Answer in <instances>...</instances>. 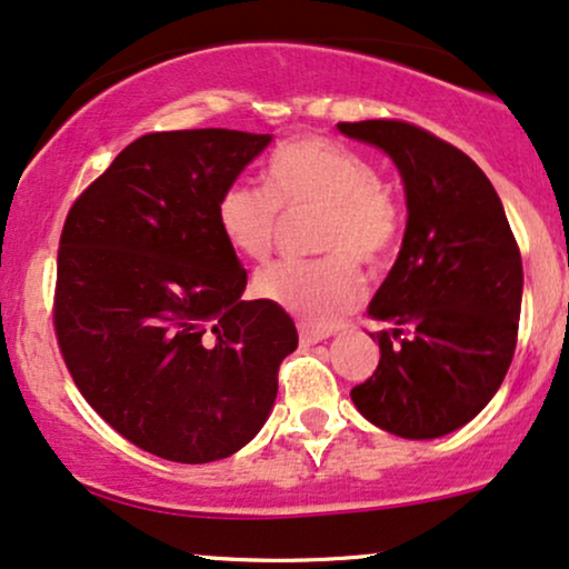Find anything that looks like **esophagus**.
Returning <instances> with one entry per match:
<instances>
[{
  "mask_svg": "<svg viewBox=\"0 0 569 569\" xmlns=\"http://www.w3.org/2000/svg\"><path fill=\"white\" fill-rule=\"evenodd\" d=\"M298 335H300V346L303 348H311L317 346V342L329 338V332H321V329H313V327H300Z\"/></svg>",
  "mask_w": 569,
  "mask_h": 569,
  "instance_id": "1",
  "label": "esophagus"
}]
</instances>
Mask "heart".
Segmentation results:
<instances>
[{"mask_svg": "<svg viewBox=\"0 0 569 569\" xmlns=\"http://www.w3.org/2000/svg\"><path fill=\"white\" fill-rule=\"evenodd\" d=\"M321 208L317 261H282L258 271L256 292L311 327H332L361 298V271L396 250L401 216L371 160L327 137L279 147L266 163V189L234 181L219 194L216 223L237 256L263 261L284 213Z\"/></svg>", "mask_w": 569, "mask_h": 569, "instance_id": "heart-1", "label": "heart"}]
</instances>
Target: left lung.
<instances>
[{
  "label": "left lung",
  "instance_id": "obj_1",
  "mask_svg": "<svg viewBox=\"0 0 569 569\" xmlns=\"http://www.w3.org/2000/svg\"><path fill=\"white\" fill-rule=\"evenodd\" d=\"M403 179V244L369 303L380 363L350 390L385 432L432 440L472 422L507 377L522 306V258L472 158L403 121L338 123Z\"/></svg>",
  "mask_w": 569,
  "mask_h": 569
}]
</instances>
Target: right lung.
Returning <instances> with one entry per match:
<instances>
[{"instance_id": "1", "label": "right lung", "mask_w": 569, "mask_h": 569, "mask_svg": "<svg viewBox=\"0 0 569 569\" xmlns=\"http://www.w3.org/2000/svg\"><path fill=\"white\" fill-rule=\"evenodd\" d=\"M271 134L158 131L70 208L54 332L76 388L126 440L181 465L227 459L266 425L298 329L242 300L248 271L216 223L219 194Z\"/></svg>"}]
</instances>
